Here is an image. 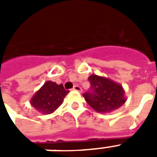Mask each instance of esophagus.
<instances>
[{"instance_id":"34e87169","label":"esophagus","mask_w":157,"mask_h":157,"mask_svg":"<svg viewBox=\"0 0 157 157\" xmlns=\"http://www.w3.org/2000/svg\"><path fill=\"white\" fill-rule=\"evenodd\" d=\"M73 90H75V91H77V92H82V88H81V87H80V86L77 85H75V86L73 87Z\"/></svg>"}]
</instances>
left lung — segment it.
I'll list each match as a JSON object with an SVG mask.
<instances>
[{"label": "left lung", "instance_id": "1", "mask_svg": "<svg viewBox=\"0 0 157 157\" xmlns=\"http://www.w3.org/2000/svg\"><path fill=\"white\" fill-rule=\"evenodd\" d=\"M91 91L83 94L86 102L100 113L119 109L125 102L124 90L120 84L104 76L92 74L88 77Z\"/></svg>", "mask_w": 157, "mask_h": 157}]
</instances>
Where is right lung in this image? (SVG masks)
<instances>
[{
    "label": "right lung",
    "mask_w": 157,
    "mask_h": 157,
    "mask_svg": "<svg viewBox=\"0 0 157 157\" xmlns=\"http://www.w3.org/2000/svg\"><path fill=\"white\" fill-rule=\"evenodd\" d=\"M68 92L62 84L48 81L34 93L30 99V104L43 114H50L63 103Z\"/></svg>",
    "instance_id": "right-lung-1"
}]
</instances>
